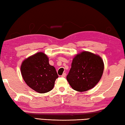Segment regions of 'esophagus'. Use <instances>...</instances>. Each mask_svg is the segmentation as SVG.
<instances>
[{
    "label": "esophagus",
    "instance_id": "obj_1",
    "mask_svg": "<svg viewBox=\"0 0 125 125\" xmlns=\"http://www.w3.org/2000/svg\"><path fill=\"white\" fill-rule=\"evenodd\" d=\"M65 76H66V74H65V73H63V74H62V76H62V77H63V78H65Z\"/></svg>",
    "mask_w": 125,
    "mask_h": 125
}]
</instances>
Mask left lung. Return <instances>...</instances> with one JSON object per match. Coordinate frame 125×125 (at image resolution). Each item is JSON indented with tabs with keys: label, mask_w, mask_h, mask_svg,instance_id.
I'll return each mask as SVG.
<instances>
[{
	"label": "left lung",
	"mask_w": 125,
	"mask_h": 125,
	"mask_svg": "<svg viewBox=\"0 0 125 125\" xmlns=\"http://www.w3.org/2000/svg\"><path fill=\"white\" fill-rule=\"evenodd\" d=\"M103 70L104 63L100 56L83 51L73 60L67 79L73 89L79 92L86 91L97 84Z\"/></svg>",
	"instance_id": "left-lung-1"
}]
</instances>
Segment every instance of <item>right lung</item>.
<instances>
[{"label": "right lung", "mask_w": 125, "mask_h": 125, "mask_svg": "<svg viewBox=\"0 0 125 125\" xmlns=\"http://www.w3.org/2000/svg\"><path fill=\"white\" fill-rule=\"evenodd\" d=\"M21 72L27 85L40 94L52 90L58 78L55 68L49 64V58L43 52H38L23 61Z\"/></svg>", "instance_id": "right-lung-1"}]
</instances>
